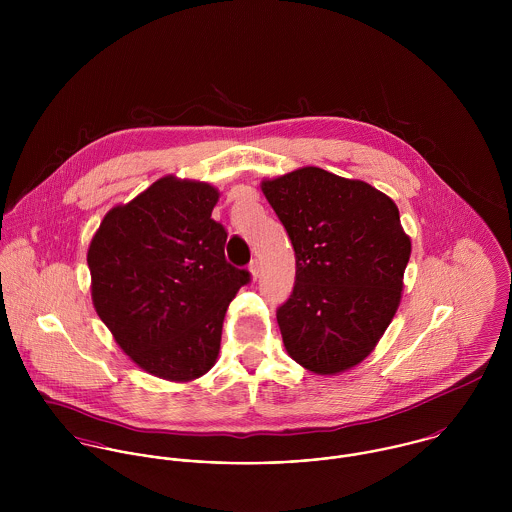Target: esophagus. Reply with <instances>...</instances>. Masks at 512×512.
<instances>
[{
  "mask_svg": "<svg viewBox=\"0 0 512 512\" xmlns=\"http://www.w3.org/2000/svg\"><path fill=\"white\" fill-rule=\"evenodd\" d=\"M250 274H252V280H258V276H260V262L258 260L250 262Z\"/></svg>",
  "mask_w": 512,
  "mask_h": 512,
  "instance_id": "1",
  "label": "esophagus"
}]
</instances>
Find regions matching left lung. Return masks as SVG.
Masks as SVG:
<instances>
[{"label":"left lung","mask_w":512,"mask_h":512,"mask_svg":"<svg viewBox=\"0 0 512 512\" xmlns=\"http://www.w3.org/2000/svg\"><path fill=\"white\" fill-rule=\"evenodd\" d=\"M262 191L295 252L292 295L276 311L288 355L315 374L359 365L390 325L410 236L390 197L365 181L301 167Z\"/></svg>","instance_id":"left-lung-1"}]
</instances>
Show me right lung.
Listing matches in <instances>:
<instances>
[{"mask_svg": "<svg viewBox=\"0 0 512 512\" xmlns=\"http://www.w3.org/2000/svg\"><path fill=\"white\" fill-rule=\"evenodd\" d=\"M217 201L209 183L161 177L114 207L88 248L98 317L136 365L165 380L215 365L226 307L250 282L224 258Z\"/></svg>", "mask_w": 512, "mask_h": 512, "instance_id": "obj_1", "label": "right lung"}]
</instances>
